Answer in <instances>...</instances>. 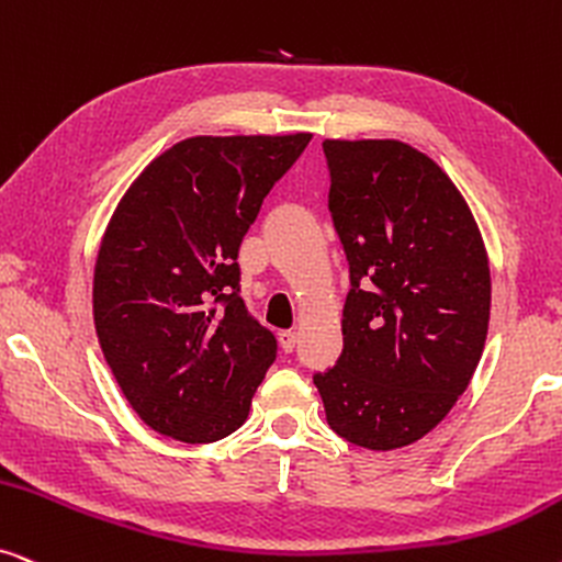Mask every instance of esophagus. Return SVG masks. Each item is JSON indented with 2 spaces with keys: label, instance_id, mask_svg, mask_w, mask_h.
<instances>
[{
  "label": "esophagus",
  "instance_id": "1",
  "mask_svg": "<svg viewBox=\"0 0 562 562\" xmlns=\"http://www.w3.org/2000/svg\"><path fill=\"white\" fill-rule=\"evenodd\" d=\"M279 344H281V348H283V353H291L296 348V333H291V330H281L279 333Z\"/></svg>",
  "mask_w": 562,
  "mask_h": 562
}]
</instances>
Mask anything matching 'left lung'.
Instances as JSON below:
<instances>
[{"mask_svg": "<svg viewBox=\"0 0 562 562\" xmlns=\"http://www.w3.org/2000/svg\"><path fill=\"white\" fill-rule=\"evenodd\" d=\"M323 151L351 289L344 353L312 379L335 434L363 449L407 447L441 424L483 356V237L424 151L395 138H327Z\"/></svg>", "mask_w": 562, "mask_h": 562, "instance_id": "8db88e82", "label": "left lung"}]
</instances>
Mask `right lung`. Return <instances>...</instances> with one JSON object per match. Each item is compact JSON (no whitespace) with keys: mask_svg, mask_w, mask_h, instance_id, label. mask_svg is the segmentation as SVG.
Segmentation results:
<instances>
[{"mask_svg":"<svg viewBox=\"0 0 562 562\" xmlns=\"http://www.w3.org/2000/svg\"><path fill=\"white\" fill-rule=\"evenodd\" d=\"M310 138H186L115 209L94 263V330L157 434L211 443L245 424L279 344L239 296V245Z\"/></svg>","mask_w":562,"mask_h":562,"instance_id":"add662e5","label":"right lung"}]
</instances>
